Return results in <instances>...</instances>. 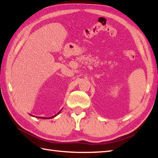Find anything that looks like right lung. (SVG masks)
I'll return each mask as SVG.
<instances>
[{
	"label": "right lung",
	"instance_id": "1",
	"mask_svg": "<svg viewBox=\"0 0 158 158\" xmlns=\"http://www.w3.org/2000/svg\"><path fill=\"white\" fill-rule=\"evenodd\" d=\"M60 111L59 112H58V113L57 114H56V115H54V116H52V117H50V118H54V117H56V116H57V115H58V114H60ZM31 116H32V115H31ZM37 118H40V117H37ZM40 118H44V119H46V118H44V117H40Z\"/></svg>",
	"mask_w": 158,
	"mask_h": 158
}]
</instances>
